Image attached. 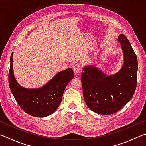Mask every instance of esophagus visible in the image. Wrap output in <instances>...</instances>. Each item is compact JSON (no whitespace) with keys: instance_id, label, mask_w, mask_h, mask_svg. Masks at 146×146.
Returning <instances> with one entry per match:
<instances>
[{"instance_id":"obj_1","label":"esophagus","mask_w":146,"mask_h":146,"mask_svg":"<svg viewBox=\"0 0 146 146\" xmlns=\"http://www.w3.org/2000/svg\"><path fill=\"white\" fill-rule=\"evenodd\" d=\"M80 68H81V66L78 63H75V64H73V71L75 72V74H77L79 72V71H80Z\"/></svg>"}]
</instances>
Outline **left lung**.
Masks as SVG:
<instances>
[{
	"instance_id": "1",
	"label": "left lung",
	"mask_w": 146,
	"mask_h": 146,
	"mask_svg": "<svg viewBox=\"0 0 146 146\" xmlns=\"http://www.w3.org/2000/svg\"><path fill=\"white\" fill-rule=\"evenodd\" d=\"M118 40L124 55V64L119 72L106 76L90 66L84 68L81 75L86 105L98 114L108 115L118 111L131 100L137 87V55L124 35L120 34Z\"/></svg>"
}]
</instances>
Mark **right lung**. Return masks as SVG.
<instances>
[{"label": "right lung", "instance_id": "obj_1", "mask_svg": "<svg viewBox=\"0 0 146 146\" xmlns=\"http://www.w3.org/2000/svg\"><path fill=\"white\" fill-rule=\"evenodd\" d=\"M12 57L13 53L10 57L9 86L20 107L32 117H45L52 114L60 105L66 86L74 77L72 69L58 72L41 88L26 89L20 86L14 77Z\"/></svg>", "mask_w": 146, "mask_h": 146}]
</instances>
